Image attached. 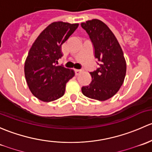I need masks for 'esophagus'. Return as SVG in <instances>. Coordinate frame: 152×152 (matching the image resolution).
Wrapping results in <instances>:
<instances>
[{
	"instance_id": "1",
	"label": "esophagus",
	"mask_w": 152,
	"mask_h": 152,
	"mask_svg": "<svg viewBox=\"0 0 152 152\" xmlns=\"http://www.w3.org/2000/svg\"><path fill=\"white\" fill-rule=\"evenodd\" d=\"M83 72V69H75V75H78L80 74L81 72Z\"/></svg>"
}]
</instances>
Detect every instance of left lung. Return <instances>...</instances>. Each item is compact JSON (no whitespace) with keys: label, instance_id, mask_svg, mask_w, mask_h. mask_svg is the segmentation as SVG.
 Listing matches in <instances>:
<instances>
[{"label":"left lung","instance_id":"left-lung-1","mask_svg":"<svg viewBox=\"0 0 152 152\" xmlns=\"http://www.w3.org/2000/svg\"><path fill=\"white\" fill-rule=\"evenodd\" d=\"M94 47L99 67L91 72L92 81L83 86V95L91 99L104 101L113 96L122 86L126 64L124 53L114 34L101 20L94 19L81 23Z\"/></svg>","mask_w":152,"mask_h":152}]
</instances>
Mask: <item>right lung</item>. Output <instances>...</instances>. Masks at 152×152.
Listing matches in <instances>:
<instances>
[{"label": "right lung", "instance_id": "add662e5", "mask_svg": "<svg viewBox=\"0 0 152 152\" xmlns=\"http://www.w3.org/2000/svg\"><path fill=\"white\" fill-rule=\"evenodd\" d=\"M79 24L64 22L51 23L39 34L30 49L25 62V76L34 96L51 102L64 96L66 83L75 75L73 70L57 66L63 56L61 45Z\"/></svg>", "mask_w": 152, "mask_h": 152}]
</instances>
